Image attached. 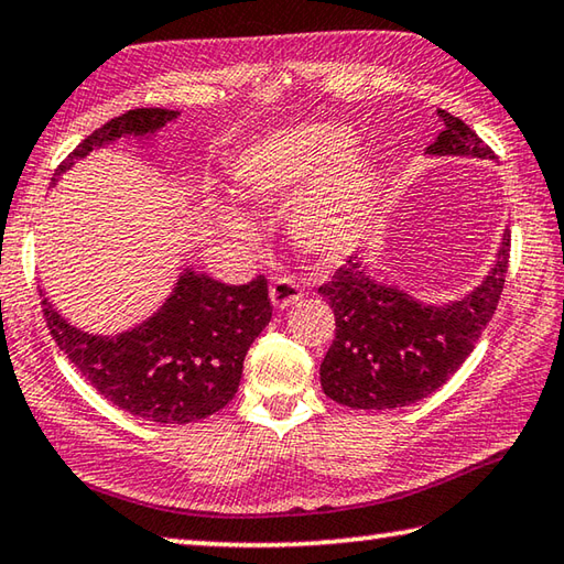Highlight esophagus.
Wrapping results in <instances>:
<instances>
[{"label": "esophagus", "instance_id": "obj_1", "mask_svg": "<svg viewBox=\"0 0 564 564\" xmlns=\"http://www.w3.org/2000/svg\"><path fill=\"white\" fill-rule=\"evenodd\" d=\"M269 299H271L275 311H283V308H289V305L299 303L303 299V291H301V285L295 283L293 279H289V275H283V279H275L271 283Z\"/></svg>", "mask_w": 564, "mask_h": 564}]
</instances>
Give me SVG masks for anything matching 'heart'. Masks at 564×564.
Returning a JSON list of instances; mask_svg holds the SVG:
<instances>
[{
	"instance_id": "heart-1",
	"label": "heart",
	"mask_w": 564,
	"mask_h": 564,
	"mask_svg": "<svg viewBox=\"0 0 564 564\" xmlns=\"http://www.w3.org/2000/svg\"><path fill=\"white\" fill-rule=\"evenodd\" d=\"M355 148V130L337 122L275 130L234 160L231 182L261 212L299 196L289 217L295 247L337 261L360 247L375 212L377 172L370 160L352 155ZM217 221L231 237H256L253 224L237 209L219 207Z\"/></svg>"
}]
</instances>
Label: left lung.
Listing matches in <instances>:
<instances>
[{"instance_id":"obj_1","label":"left lung","mask_w":564,"mask_h":564,"mask_svg":"<svg viewBox=\"0 0 564 564\" xmlns=\"http://www.w3.org/2000/svg\"><path fill=\"white\" fill-rule=\"evenodd\" d=\"M444 130L426 148L434 158L494 160L484 140L464 120L438 110ZM510 231L496 263L464 299L442 305L422 303L399 285L377 281L362 253L317 289L335 313V340L321 365L323 392L352 409H397L436 392L486 330L506 283Z\"/></svg>"}]
</instances>
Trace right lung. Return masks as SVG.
Wrapping results in <instances>:
<instances>
[{
  "label": "right lung",
  "instance_id": "1",
  "mask_svg": "<svg viewBox=\"0 0 564 564\" xmlns=\"http://www.w3.org/2000/svg\"><path fill=\"white\" fill-rule=\"evenodd\" d=\"M180 116L167 108H135L112 118L61 162L54 180L94 150L120 138L152 140ZM48 330L76 370L122 412L158 424H189L219 412L237 394L243 357L271 321L263 275L227 285L184 269L175 289L148 321L118 335L70 325L41 291Z\"/></svg>",
  "mask_w": 564,
  "mask_h": 564
}]
</instances>
